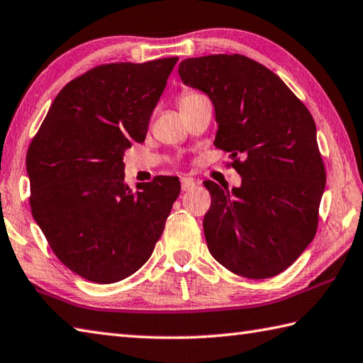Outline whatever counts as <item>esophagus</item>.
<instances>
[{
    "label": "esophagus",
    "mask_w": 363,
    "mask_h": 363,
    "mask_svg": "<svg viewBox=\"0 0 363 363\" xmlns=\"http://www.w3.org/2000/svg\"><path fill=\"white\" fill-rule=\"evenodd\" d=\"M195 186H196V182L194 177H182V181H181L182 191H190L191 189H195Z\"/></svg>",
    "instance_id": "obj_1"
}]
</instances>
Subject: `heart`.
Returning a JSON list of instances; mask_svg holds the SVG:
<instances>
[{
  "mask_svg": "<svg viewBox=\"0 0 363 363\" xmlns=\"http://www.w3.org/2000/svg\"><path fill=\"white\" fill-rule=\"evenodd\" d=\"M194 96H196L195 92H184V94L181 96V102L186 101V99H189V97H194Z\"/></svg>",
  "mask_w": 363,
  "mask_h": 363,
  "instance_id": "obj_1",
  "label": "heart"
}]
</instances>
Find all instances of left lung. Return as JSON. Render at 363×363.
Instances as JSON below:
<instances>
[{
    "instance_id": "1",
    "label": "left lung",
    "mask_w": 363,
    "mask_h": 363,
    "mask_svg": "<svg viewBox=\"0 0 363 363\" xmlns=\"http://www.w3.org/2000/svg\"><path fill=\"white\" fill-rule=\"evenodd\" d=\"M177 72L211 99L214 145L231 152V167L242 177L231 190L204 182L212 196L203 220L209 252L240 277L271 279L316 234L325 169L315 121L279 75L247 56L189 58Z\"/></svg>"
}]
</instances>
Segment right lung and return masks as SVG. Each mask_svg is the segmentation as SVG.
<instances>
[{
	"mask_svg": "<svg viewBox=\"0 0 363 363\" xmlns=\"http://www.w3.org/2000/svg\"><path fill=\"white\" fill-rule=\"evenodd\" d=\"M179 58L97 66L56 96L26 154L31 212L64 266L94 283L135 274L152 255L181 191L174 176L124 182Z\"/></svg>",
	"mask_w": 363,
	"mask_h": 363,
	"instance_id": "1",
	"label": "right lung"
}]
</instances>
